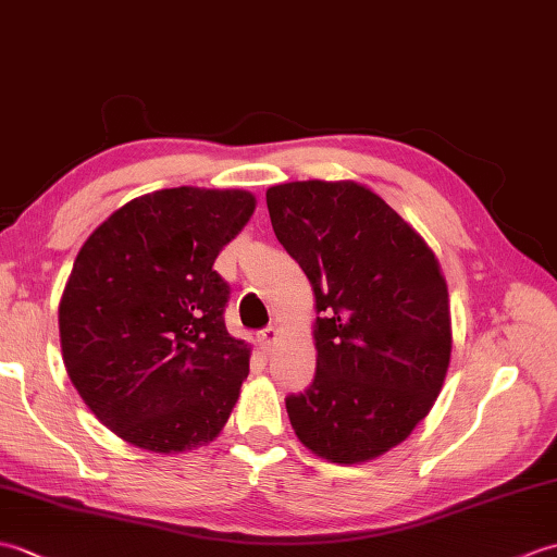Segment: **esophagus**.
Returning a JSON list of instances; mask_svg holds the SVG:
<instances>
[{"instance_id": "obj_1", "label": "esophagus", "mask_w": 557, "mask_h": 557, "mask_svg": "<svg viewBox=\"0 0 557 557\" xmlns=\"http://www.w3.org/2000/svg\"><path fill=\"white\" fill-rule=\"evenodd\" d=\"M277 337H280V330H277L275 325H270V327L260 330V333H258V342H260V347H263L265 351H270V349H272V345H275Z\"/></svg>"}]
</instances>
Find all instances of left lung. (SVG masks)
<instances>
[{
    "instance_id": "1",
    "label": "left lung",
    "mask_w": 557,
    "mask_h": 557,
    "mask_svg": "<svg viewBox=\"0 0 557 557\" xmlns=\"http://www.w3.org/2000/svg\"><path fill=\"white\" fill-rule=\"evenodd\" d=\"M277 242L315 297V375L285 399L313 455L357 465L399 445L441 395L449 351L447 285L421 234L357 182L270 186Z\"/></svg>"
}]
</instances>
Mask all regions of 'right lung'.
Instances as JSON below:
<instances>
[{
	"mask_svg": "<svg viewBox=\"0 0 557 557\" xmlns=\"http://www.w3.org/2000/svg\"><path fill=\"white\" fill-rule=\"evenodd\" d=\"M239 188H162L88 236L59 301V339L81 399L122 441L184 453L218 437L251 347L224 327L218 253L251 220Z\"/></svg>",
	"mask_w": 557,
	"mask_h": 557,
	"instance_id": "obj_1",
	"label": "right lung"
}]
</instances>
